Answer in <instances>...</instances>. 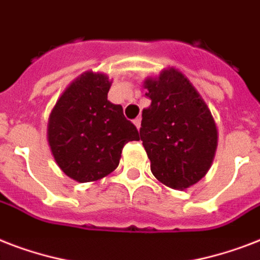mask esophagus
Segmentation results:
<instances>
[{
  "instance_id": "obj_1",
  "label": "esophagus",
  "mask_w": 260,
  "mask_h": 260,
  "mask_svg": "<svg viewBox=\"0 0 260 260\" xmlns=\"http://www.w3.org/2000/svg\"><path fill=\"white\" fill-rule=\"evenodd\" d=\"M140 122H142V118H140V117H136L134 120V124L136 125V128H138V129L140 128Z\"/></svg>"
}]
</instances>
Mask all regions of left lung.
<instances>
[{"label":"left lung","mask_w":260,"mask_h":260,"mask_svg":"<svg viewBox=\"0 0 260 260\" xmlns=\"http://www.w3.org/2000/svg\"><path fill=\"white\" fill-rule=\"evenodd\" d=\"M151 105L143 109L140 139L151 171L163 185L185 190L205 177L217 148L209 108L181 71L169 67L144 81Z\"/></svg>","instance_id":"left-lung-1"}]
</instances>
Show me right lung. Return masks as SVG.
<instances>
[{
    "label": "right lung",
    "instance_id": "1",
    "mask_svg": "<svg viewBox=\"0 0 260 260\" xmlns=\"http://www.w3.org/2000/svg\"><path fill=\"white\" fill-rule=\"evenodd\" d=\"M110 85L104 73H83L63 91L48 118L47 140L55 162L81 183L114 171L125 143L140 140L122 106L108 100Z\"/></svg>",
    "mask_w": 260,
    "mask_h": 260
}]
</instances>
